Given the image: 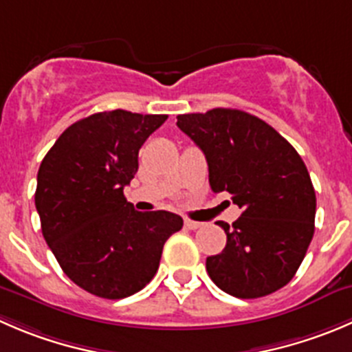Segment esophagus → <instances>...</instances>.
<instances>
[{
  "label": "esophagus",
  "instance_id": "esophagus-1",
  "mask_svg": "<svg viewBox=\"0 0 352 352\" xmlns=\"http://www.w3.org/2000/svg\"><path fill=\"white\" fill-rule=\"evenodd\" d=\"M184 225H186V228H189V230H196V228L201 227V221H194L186 218V220H184Z\"/></svg>",
  "mask_w": 352,
  "mask_h": 352
}]
</instances>
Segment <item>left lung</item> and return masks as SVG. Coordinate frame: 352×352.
Segmentation results:
<instances>
[{
  "label": "left lung",
  "mask_w": 352,
  "mask_h": 352,
  "mask_svg": "<svg viewBox=\"0 0 352 352\" xmlns=\"http://www.w3.org/2000/svg\"><path fill=\"white\" fill-rule=\"evenodd\" d=\"M204 153L213 192L232 194L242 214L220 254L208 256L211 280L227 294L256 299L292 280L315 234L316 196L294 148L261 118L213 108L177 117Z\"/></svg>",
  "instance_id": "left-lung-1"
}]
</instances>
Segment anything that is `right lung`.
<instances>
[{"instance_id": "1", "label": "right lung", "mask_w": 352, "mask_h": 352, "mask_svg": "<svg viewBox=\"0 0 352 352\" xmlns=\"http://www.w3.org/2000/svg\"><path fill=\"white\" fill-rule=\"evenodd\" d=\"M166 115L101 111L72 124L37 172L41 228L61 270L98 298L124 299L151 282L179 214L134 210L124 187L139 149Z\"/></svg>"}]
</instances>
